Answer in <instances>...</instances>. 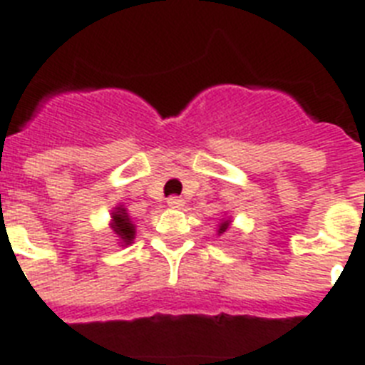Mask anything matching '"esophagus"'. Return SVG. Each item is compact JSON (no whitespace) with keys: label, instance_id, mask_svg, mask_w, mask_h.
Returning <instances> with one entry per match:
<instances>
[{"label":"esophagus","instance_id":"obj_1","mask_svg":"<svg viewBox=\"0 0 365 365\" xmlns=\"http://www.w3.org/2000/svg\"><path fill=\"white\" fill-rule=\"evenodd\" d=\"M167 205L173 209H180L183 205V198H180V196H170L169 200H167Z\"/></svg>","mask_w":365,"mask_h":365}]
</instances>
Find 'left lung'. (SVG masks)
I'll use <instances>...</instances> for the list:
<instances>
[{
	"instance_id": "obj_1",
	"label": "left lung",
	"mask_w": 365,
	"mask_h": 365,
	"mask_svg": "<svg viewBox=\"0 0 365 365\" xmlns=\"http://www.w3.org/2000/svg\"><path fill=\"white\" fill-rule=\"evenodd\" d=\"M230 222L231 220H222L220 224H218V235H220V233H226L227 227H230Z\"/></svg>"
}]
</instances>
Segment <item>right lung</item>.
I'll use <instances>...</instances> for the list:
<instances>
[{
  "mask_svg": "<svg viewBox=\"0 0 365 365\" xmlns=\"http://www.w3.org/2000/svg\"><path fill=\"white\" fill-rule=\"evenodd\" d=\"M110 227H112V231L115 233L117 237H119V240H121V246L123 244H132V240H134L135 237V226L132 224V220H130L128 213H126V209L123 207V205H117L115 209H113L112 213V224H110Z\"/></svg>",
  "mask_w": 365,
  "mask_h": 365,
  "instance_id": "right-lung-1",
  "label": "right lung"
}]
</instances>
